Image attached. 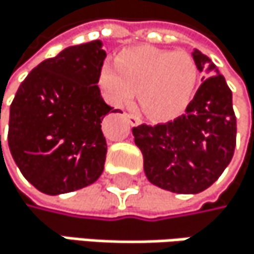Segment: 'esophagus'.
Listing matches in <instances>:
<instances>
[{
	"instance_id": "esophagus-1",
	"label": "esophagus",
	"mask_w": 254,
	"mask_h": 254,
	"mask_svg": "<svg viewBox=\"0 0 254 254\" xmlns=\"http://www.w3.org/2000/svg\"><path fill=\"white\" fill-rule=\"evenodd\" d=\"M125 117L128 119V122H129L131 126H138L141 123V119L138 116H135V114H125Z\"/></svg>"
}]
</instances>
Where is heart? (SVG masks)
Listing matches in <instances>:
<instances>
[{"label":"heart","mask_w":254,"mask_h":254,"mask_svg":"<svg viewBox=\"0 0 254 254\" xmlns=\"http://www.w3.org/2000/svg\"><path fill=\"white\" fill-rule=\"evenodd\" d=\"M197 66L184 51L138 46L119 54L116 64L99 70V85L114 107H126L138 92L141 110L155 120L178 117L188 107L197 84Z\"/></svg>","instance_id":"heart-1"}]
</instances>
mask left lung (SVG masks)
Returning <instances> with one entry per match:
<instances>
[{
	"instance_id": "8db88e82",
	"label": "left lung",
	"mask_w": 254,
	"mask_h": 254,
	"mask_svg": "<svg viewBox=\"0 0 254 254\" xmlns=\"http://www.w3.org/2000/svg\"><path fill=\"white\" fill-rule=\"evenodd\" d=\"M191 57L205 81L185 114L132 129L149 182L178 194L209 188L229 166L237 144V117L224 76L198 49H192Z\"/></svg>"
}]
</instances>
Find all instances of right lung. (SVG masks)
Returning <instances> with one entry per match:
<instances>
[{
    "instance_id": "1",
    "label": "right lung",
    "mask_w": 254,
    "mask_h": 254,
    "mask_svg": "<svg viewBox=\"0 0 254 254\" xmlns=\"http://www.w3.org/2000/svg\"><path fill=\"white\" fill-rule=\"evenodd\" d=\"M102 46L101 40L67 46L42 62L10 105V153L24 178L45 194L81 190L104 172L101 123L117 110L105 104L98 87L107 57Z\"/></svg>"
}]
</instances>
